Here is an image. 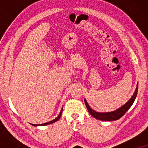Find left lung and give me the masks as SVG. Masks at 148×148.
I'll list each match as a JSON object with an SVG mask.
<instances>
[{"label": "left lung", "mask_w": 148, "mask_h": 148, "mask_svg": "<svg viewBox=\"0 0 148 148\" xmlns=\"http://www.w3.org/2000/svg\"><path fill=\"white\" fill-rule=\"evenodd\" d=\"M137 91H138V84H137L134 94H133V96L131 97L130 100H129L125 105H123L122 107H121L120 108L117 109L116 110L113 111V112H98L93 110L92 109L90 108L86 100H85V104H86V106L87 107L88 112H90V114L92 115V116H94V118L100 121H116L120 119L121 117H122L123 115L127 112V111L130 108V107L132 106L135 98H136Z\"/></svg>", "instance_id": "left-lung-1"}]
</instances>
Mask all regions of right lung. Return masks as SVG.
I'll return each mask as SVG.
<instances>
[{"mask_svg": "<svg viewBox=\"0 0 148 148\" xmlns=\"http://www.w3.org/2000/svg\"><path fill=\"white\" fill-rule=\"evenodd\" d=\"M62 109L60 111V114L58 116L56 117V118L54 119V120H52V121H50V122H48V123H43V124H40V125H34L32 124V125H34V126H44V125H49V124H51V123H53L54 122H56V121H57L58 119L60 118V116H61V114H62Z\"/></svg>", "mask_w": 148, "mask_h": 148, "instance_id": "obj_1", "label": "right lung"}]
</instances>
